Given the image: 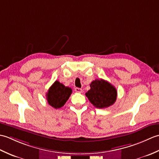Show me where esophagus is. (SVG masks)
<instances>
[{
  "label": "esophagus",
  "instance_id": "34e87169",
  "mask_svg": "<svg viewBox=\"0 0 159 159\" xmlns=\"http://www.w3.org/2000/svg\"><path fill=\"white\" fill-rule=\"evenodd\" d=\"M82 89L80 88H79V87H76L75 88V92H78V93H81L82 92Z\"/></svg>",
  "mask_w": 159,
  "mask_h": 159
}]
</instances>
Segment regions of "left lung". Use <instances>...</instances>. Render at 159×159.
Wrapping results in <instances>:
<instances>
[{"label":"left lung","instance_id":"8db88e82","mask_svg":"<svg viewBox=\"0 0 159 159\" xmlns=\"http://www.w3.org/2000/svg\"><path fill=\"white\" fill-rule=\"evenodd\" d=\"M85 95L94 107L104 109L112 105L117 99V90L113 85L103 79H96L90 84Z\"/></svg>","mask_w":159,"mask_h":159}]
</instances>
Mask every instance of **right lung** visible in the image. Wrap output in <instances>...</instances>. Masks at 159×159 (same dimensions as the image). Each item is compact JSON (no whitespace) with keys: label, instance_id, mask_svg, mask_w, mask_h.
Here are the masks:
<instances>
[{"label":"right lung","instance_id":"obj_1","mask_svg":"<svg viewBox=\"0 0 159 159\" xmlns=\"http://www.w3.org/2000/svg\"><path fill=\"white\" fill-rule=\"evenodd\" d=\"M72 92L70 87H66L58 80L54 83L46 93L48 103L55 109H59L66 104Z\"/></svg>","mask_w":159,"mask_h":159}]
</instances>
